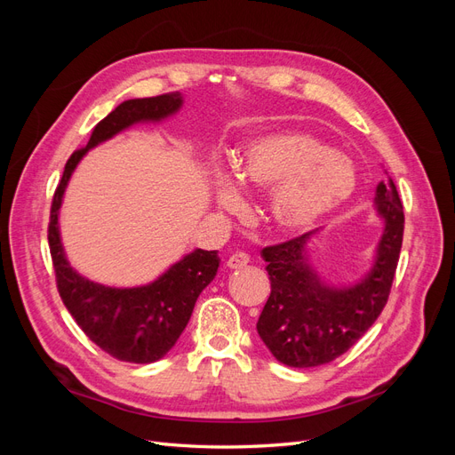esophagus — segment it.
Returning <instances> with one entry per match:
<instances>
[{
  "mask_svg": "<svg viewBox=\"0 0 455 455\" xmlns=\"http://www.w3.org/2000/svg\"><path fill=\"white\" fill-rule=\"evenodd\" d=\"M251 261V258H249V254L246 252H235V254H231L229 258H228V267L229 269H241V267H244L246 264H249Z\"/></svg>",
  "mask_w": 455,
  "mask_h": 455,
  "instance_id": "obj_1",
  "label": "esophagus"
}]
</instances>
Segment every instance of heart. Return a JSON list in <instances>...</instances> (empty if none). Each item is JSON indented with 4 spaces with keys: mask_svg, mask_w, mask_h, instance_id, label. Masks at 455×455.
I'll return each instance as SVG.
<instances>
[{
    "mask_svg": "<svg viewBox=\"0 0 455 455\" xmlns=\"http://www.w3.org/2000/svg\"><path fill=\"white\" fill-rule=\"evenodd\" d=\"M241 186L269 189L266 212L281 233H301L346 204L356 189L353 161L306 131H273L249 140L235 159V176L214 178L216 199L239 211Z\"/></svg>",
    "mask_w": 455,
    "mask_h": 455,
    "instance_id": "b5f03b06",
    "label": "heart"
}]
</instances>
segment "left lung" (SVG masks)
Listing matches in <instances>:
<instances>
[{"mask_svg":"<svg viewBox=\"0 0 455 455\" xmlns=\"http://www.w3.org/2000/svg\"><path fill=\"white\" fill-rule=\"evenodd\" d=\"M376 204L385 229L374 266L353 286H328L309 266L306 244L316 231L261 251L271 294L256 328L279 363L311 368L338 359L366 334L387 304L404 233L403 203L391 178L378 184Z\"/></svg>","mask_w":455,"mask_h":455,"instance_id":"8db88e82","label":"left lung"}]
</instances>
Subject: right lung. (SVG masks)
Here are the masks:
<instances>
[{
  "instance_id": "obj_1",
  "label": "right lung",
  "mask_w": 455,
  "mask_h": 455,
  "mask_svg": "<svg viewBox=\"0 0 455 455\" xmlns=\"http://www.w3.org/2000/svg\"><path fill=\"white\" fill-rule=\"evenodd\" d=\"M182 106L180 92H167L151 99H134L119 104L92 129L85 148L76 149L68 159L64 174L52 196L49 220V249L57 288L66 309L79 328L102 351L123 363L148 364L163 359L194 313L203 288L218 271L216 251H194L169 271L146 286L112 288L81 277L68 264L60 243L59 211L68 180L87 151L112 139L134 123L161 121L176 114Z\"/></svg>"
}]
</instances>
